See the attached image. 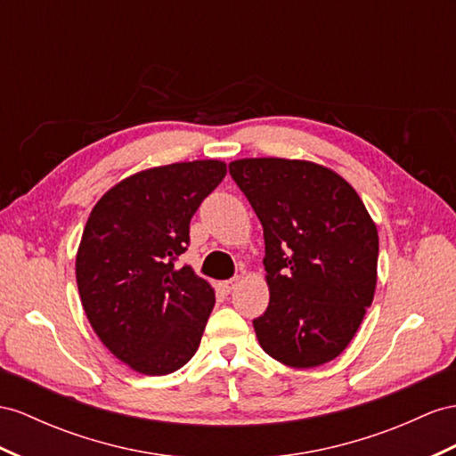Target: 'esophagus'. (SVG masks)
<instances>
[{"instance_id":"esophagus-1","label":"esophagus","mask_w":456,"mask_h":456,"mask_svg":"<svg viewBox=\"0 0 456 456\" xmlns=\"http://www.w3.org/2000/svg\"><path fill=\"white\" fill-rule=\"evenodd\" d=\"M237 285H239V277H232V279H227V281H221V283H219L221 290H224L225 295H231L232 290L237 289Z\"/></svg>"}]
</instances>
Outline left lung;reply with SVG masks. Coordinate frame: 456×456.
I'll return each mask as SVG.
<instances>
[{"label":"left lung","mask_w":456,"mask_h":456,"mask_svg":"<svg viewBox=\"0 0 456 456\" xmlns=\"http://www.w3.org/2000/svg\"><path fill=\"white\" fill-rule=\"evenodd\" d=\"M229 173L264 227L270 305L252 322L260 346L316 368L353 341L378 283V227L341 175L305 159L244 158Z\"/></svg>","instance_id":"left-lung-1"}]
</instances>
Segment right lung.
Here are the masks:
<instances>
[{"label":"right lung","instance_id":"1","mask_svg":"<svg viewBox=\"0 0 456 456\" xmlns=\"http://www.w3.org/2000/svg\"><path fill=\"white\" fill-rule=\"evenodd\" d=\"M219 159L181 161L138 171L92 208L77 252V285L100 341L128 368L167 376L200 345L216 293L191 265L198 206L224 181Z\"/></svg>","mask_w":456,"mask_h":456}]
</instances>
